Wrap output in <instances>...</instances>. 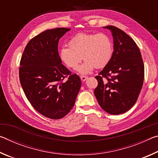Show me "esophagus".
<instances>
[{
	"label": "esophagus",
	"mask_w": 158,
	"mask_h": 158,
	"mask_svg": "<svg viewBox=\"0 0 158 158\" xmlns=\"http://www.w3.org/2000/svg\"><path fill=\"white\" fill-rule=\"evenodd\" d=\"M80 78H81V79L82 80V81H85V80H86V79H88V77L81 75V76H80Z\"/></svg>",
	"instance_id": "34e87169"
}]
</instances>
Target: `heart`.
<instances>
[{"mask_svg":"<svg viewBox=\"0 0 158 158\" xmlns=\"http://www.w3.org/2000/svg\"><path fill=\"white\" fill-rule=\"evenodd\" d=\"M69 47L60 48V59L71 69L76 68L83 60L84 63L77 69L80 73L87 74L95 68L105 67L113 55V45L107 35L79 33L68 42Z\"/></svg>","mask_w":158,"mask_h":158,"instance_id":"heart-1","label":"heart"}]
</instances>
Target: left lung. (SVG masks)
I'll return each instance as SVG.
<instances>
[{
	"label": "left lung",
	"instance_id": "obj_1",
	"mask_svg": "<svg viewBox=\"0 0 158 158\" xmlns=\"http://www.w3.org/2000/svg\"><path fill=\"white\" fill-rule=\"evenodd\" d=\"M104 28L111 31L114 51L109 63L95 77L98 84L94 94L103 110L118 115L137 102L143 83L144 65L139 49L127 34L113 26Z\"/></svg>",
	"mask_w": 158,
	"mask_h": 158
}]
</instances>
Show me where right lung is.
I'll return each mask as SVG.
<instances>
[{"mask_svg":"<svg viewBox=\"0 0 158 158\" xmlns=\"http://www.w3.org/2000/svg\"><path fill=\"white\" fill-rule=\"evenodd\" d=\"M70 28L47 30L32 38L21 56L19 80L28 100L51 119L65 116L74 105L81 79L62 64L58 41Z\"/></svg>","mask_w":158,"mask_h":158,"instance_id":"obj_1","label":"right lung"}]
</instances>
